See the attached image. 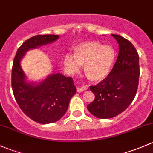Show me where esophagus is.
<instances>
[{"instance_id":"1","label":"esophagus","mask_w":153,"mask_h":153,"mask_svg":"<svg viewBox=\"0 0 153 153\" xmlns=\"http://www.w3.org/2000/svg\"><path fill=\"white\" fill-rule=\"evenodd\" d=\"M86 89H87V87H86V86H83L82 87L77 88V91H78V92H82V91L86 90Z\"/></svg>"}]
</instances>
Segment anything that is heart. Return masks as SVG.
Returning a JSON list of instances; mask_svg holds the SVG:
<instances>
[{
  "instance_id": "b5f03b06",
  "label": "heart",
  "mask_w": 153,
  "mask_h": 153,
  "mask_svg": "<svg viewBox=\"0 0 153 153\" xmlns=\"http://www.w3.org/2000/svg\"><path fill=\"white\" fill-rule=\"evenodd\" d=\"M117 53L111 45H102L98 41H87L75 46L73 56H64L65 68L74 72L83 66L85 75L90 81L99 83L105 79L114 65Z\"/></svg>"
}]
</instances>
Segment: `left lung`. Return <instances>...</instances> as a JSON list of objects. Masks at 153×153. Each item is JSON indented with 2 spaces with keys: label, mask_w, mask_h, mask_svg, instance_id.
<instances>
[{
  "label": "left lung",
  "mask_w": 153,
  "mask_h": 153,
  "mask_svg": "<svg viewBox=\"0 0 153 153\" xmlns=\"http://www.w3.org/2000/svg\"><path fill=\"white\" fill-rule=\"evenodd\" d=\"M119 44L117 62L108 76L90 86L94 101L88 111L99 119H110L123 112L136 96L139 85V57L132 43L122 36L111 34Z\"/></svg>",
  "instance_id": "8db88e82"
}]
</instances>
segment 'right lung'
<instances>
[{
	"label": "right lung",
	"instance_id": "1",
	"mask_svg": "<svg viewBox=\"0 0 153 153\" xmlns=\"http://www.w3.org/2000/svg\"><path fill=\"white\" fill-rule=\"evenodd\" d=\"M59 38V35L53 34L30 38L18 48L13 62L12 86L14 97L23 113L38 123L59 121L67 112L76 87L72 78L60 72H52L39 82L28 81L21 61L28 51L51 44Z\"/></svg>",
	"mask_w": 153,
	"mask_h": 153
}]
</instances>
